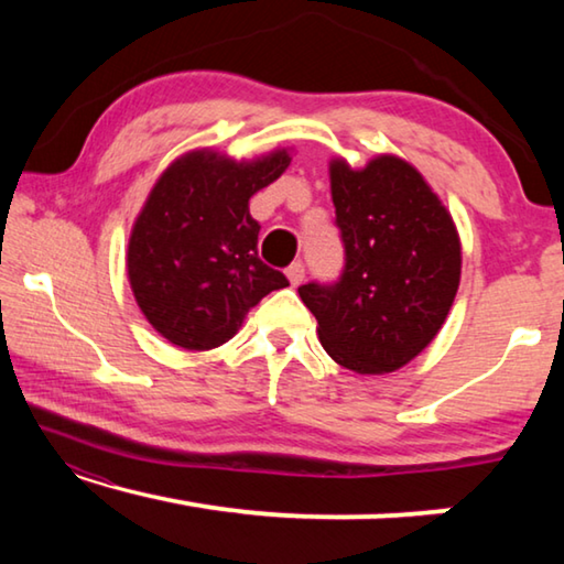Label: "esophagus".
Masks as SVG:
<instances>
[{"instance_id": "1", "label": "esophagus", "mask_w": 564, "mask_h": 564, "mask_svg": "<svg viewBox=\"0 0 564 564\" xmlns=\"http://www.w3.org/2000/svg\"><path fill=\"white\" fill-rule=\"evenodd\" d=\"M285 275H289V281H291L293 289H295V285H301V283H303V279H305V269H303V263H301V261L291 263L289 269H285Z\"/></svg>"}]
</instances>
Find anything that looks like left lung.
I'll list each match as a JSON object with an SVG mask.
<instances>
[{
	"instance_id": "obj_1",
	"label": "left lung",
	"mask_w": 564,
	"mask_h": 564,
	"mask_svg": "<svg viewBox=\"0 0 564 564\" xmlns=\"http://www.w3.org/2000/svg\"><path fill=\"white\" fill-rule=\"evenodd\" d=\"M346 265L338 283H305L301 301L338 366L360 376L393 373L443 328L460 285V236L415 166L393 154L352 169L330 161Z\"/></svg>"
}]
</instances>
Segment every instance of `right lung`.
Segmentation results:
<instances>
[{
    "label": "right lung",
    "instance_id": "right-lung-1",
    "mask_svg": "<svg viewBox=\"0 0 564 564\" xmlns=\"http://www.w3.org/2000/svg\"><path fill=\"white\" fill-rule=\"evenodd\" d=\"M289 164L285 149L253 161L196 149L159 176L133 221L127 271L141 313L169 343L218 348L263 295L289 285L259 259L261 226L248 212Z\"/></svg>",
    "mask_w": 564,
    "mask_h": 564
}]
</instances>
